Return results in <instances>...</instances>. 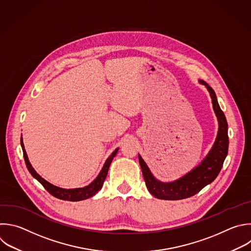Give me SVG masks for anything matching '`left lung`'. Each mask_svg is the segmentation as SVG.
I'll return each instance as SVG.
<instances>
[{
	"mask_svg": "<svg viewBox=\"0 0 251 251\" xmlns=\"http://www.w3.org/2000/svg\"><path fill=\"white\" fill-rule=\"evenodd\" d=\"M199 82L204 85L210 93L213 108L218 118L219 130L216 141L208 154L199 165L182 177L172 182H161L157 180L151 173L142 156L138 154L146 186L149 192L157 199L181 200L195 195L206 185L210 184L216 179L227 154L228 136L226 116L218 103L214 90L206 81L200 79Z\"/></svg>",
	"mask_w": 251,
	"mask_h": 251,
	"instance_id": "left-lung-1",
	"label": "left lung"
}]
</instances>
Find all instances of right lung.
Wrapping results in <instances>:
<instances>
[{"instance_id": "1", "label": "right lung", "mask_w": 251, "mask_h": 251, "mask_svg": "<svg viewBox=\"0 0 251 251\" xmlns=\"http://www.w3.org/2000/svg\"><path fill=\"white\" fill-rule=\"evenodd\" d=\"M21 145L23 148V151H24V157H25V161L26 164V168L28 170V172L31 174V176L37 179L42 185L43 187L54 197L61 199V200H66V201H80V200H85L88 198L93 197L94 195H96L102 187L103 182L106 178V176L108 174V170H109V166L111 164V161L113 159V157L116 155L118 149L117 148L110 155L109 157L106 159V161L104 162L102 169L100 173V175L98 176V177L88 186L86 187H82V188H74V189H64V188H60L57 187L51 183H49L48 181H46L44 178H42L32 168V165L30 164L26 151L25 150V145L23 142V138H21Z\"/></svg>"}]
</instances>
